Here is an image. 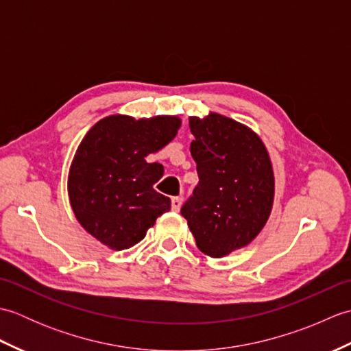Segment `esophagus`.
Here are the masks:
<instances>
[{"mask_svg": "<svg viewBox=\"0 0 351 351\" xmlns=\"http://www.w3.org/2000/svg\"><path fill=\"white\" fill-rule=\"evenodd\" d=\"M182 205V197H171V210L180 211Z\"/></svg>", "mask_w": 351, "mask_h": 351, "instance_id": "1", "label": "esophagus"}]
</instances>
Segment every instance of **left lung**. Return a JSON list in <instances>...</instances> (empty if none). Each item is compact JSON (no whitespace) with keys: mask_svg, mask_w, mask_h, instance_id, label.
I'll return each mask as SVG.
<instances>
[{"mask_svg":"<svg viewBox=\"0 0 351 351\" xmlns=\"http://www.w3.org/2000/svg\"><path fill=\"white\" fill-rule=\"evenodd\" d=\"M190 131L199 184L181 214L199 250L223 258L250 244L270 217L271 160L258 134L230 117L191 116Z\"/></svg>","mask_w":351,"mask_h":351,"instance_id":"obj_1","label":"left lung"}]
</instances>
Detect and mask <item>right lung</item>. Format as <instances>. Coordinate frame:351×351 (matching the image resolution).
Segmentation results:
<instances>
[{
	"mask_svg": "<svg viewBox=\"0 0 351 351\" xmlns=\"http://www.w3.org/2000/svg\"><path fill=\"white\" fill-rule=\"evenodd\" d=\"M180 126L178 116L111 114L81 140L69 169V202L86 232L108 249L136 245L170 210V199L154 190L164 169L146 156L169 145Z\"/></svg>",
	"mask_w": 351,
	"mask_h": 351,
	"instance_id": "right-lung-1",
	"label": "right lung"
}]
</instances>
